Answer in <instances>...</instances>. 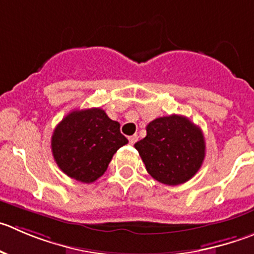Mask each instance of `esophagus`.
Wrapping results in <instances>:
<instances>
[{
    "label": "esophagus",
    "instance_id": "esophagus-1",
    "mask_svg": "<svg viewBox=\"0 0 254 254\" xmlns=\"http://www.w3.org/2000/svg\"><path fill=\"white\" fill-rule=\"evenodd\" d=\"M128 141H129V143H131V144H134L137 141H138V136H137V134H133V136H129L128 137Z\"/></svg>",
    "mask_w": 254,
    "mask_h": 254
}]
</instances>
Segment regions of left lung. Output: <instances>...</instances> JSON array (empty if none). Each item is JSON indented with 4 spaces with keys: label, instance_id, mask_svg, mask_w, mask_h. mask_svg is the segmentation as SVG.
Instances as JSON below:
<instances>
[{
    "label": "left lung",
    "instance_id": "obj_1",
    "mask_svg": "<svg viewBox=\"0 0 254 254\" xmlns=\"http://www.w3.org/2000/svg\"><path fill=\"white\" fill-rule=\"evenodd\" d=\"M147 136L134 143L146 170L158 182L177 186L190 181L203 163L206 142L201 128L185 116L149 122Z\"/></svg>",
    "mask_w": 254,
    "mask_h": 254
}]
</instances>
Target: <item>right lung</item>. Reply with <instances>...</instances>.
<instances>
[{
    "instance_id": "1",
    "label": "right lung",
    "mask_w": 254,
    "mask_h": 254,
    "mask_svg": "<svg viewBox=\"0 0 254 254\" xmlns=\"http://www.w3.org/2000/svg\"><path fill=\"white\" fill-rule=\"evenodd\" d=\"M128 143L101 108L76 110L57 125L51 139L53 158L64 173L83 183H92L107 170L113 154Z\"/></svg>"
}]
</instances>
